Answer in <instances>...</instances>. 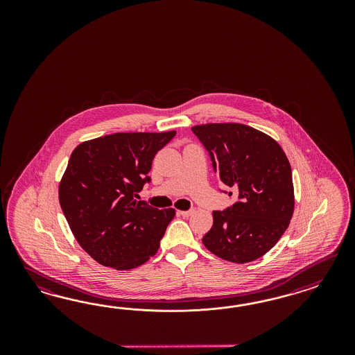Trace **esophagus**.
I'll return each instance as SVG.
<instances>
[{
	"label": "esophagus",
	"mask_w": 355,
	"mask_h": 355,
	"mask_svg": "<svg viewBox=\"0 0 355 355\" xmlns=\"http://www.w3.org/2000/svg\"><path fill=\"white\" fill-rule=\"evenodd\" d=\"M195 212V209H189V211H180V215H182L183 217H189V216L193 215Z\"/></svg>",
	"instance_id": "esophagus-1"
}]
</instances>
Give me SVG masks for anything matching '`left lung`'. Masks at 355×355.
<instances>
[{
    "mask_svg": "<svg viewBox=\"0 0 355 355\" xmlns=\"http://www.w3.org/2000/svg\"><path fill=\"white\" fill-rule=\"evenodd\" d=\"M191 130L220 180L238 195L234 205L214 211V225L202 239L205 248L238 264L263 257L285 233L294 211L285 152L267 134L242 123H207Z\"/></svg>",
    "mask_w": 355,
    "mask_h": 355,
    "instance_id": "obj_1",
    "label": "left lung"
}]
</instances>
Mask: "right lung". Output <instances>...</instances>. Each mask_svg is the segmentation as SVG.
I'll return each instance as SVG.
<instances>
[{
    "label": "right lung",
    "instance_id": "obj_1",
    "mask_svg": "<svg viewBox=\"0 0 355 355\" xmlns=\"http://www.w3.org/2000/svg\"><path fill=\"white\" fill-rule=\"evenodd\" d=\"M168 132H117L80 143L58 187L60 205L80 248L97 263L137 268L160 248L175 216L138 200L155 155L174 138Z\"/></svg>",
    "mask_w": 355,
    "mask_h": 355
}]
</instances>
